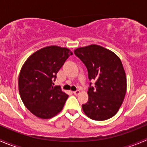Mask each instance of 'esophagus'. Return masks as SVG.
<instances>
[{
    "label": "esophagus",
    "mask_w": 147,
    "mask_h": 147,
    "mask_svg": "<svg viewBox=\"0 0 147 147\" xmlns=\"http://www.w3.org/2000/svg\"><path fill=\"white\" fill-rule=\"evenodd\" d=\"M80 92V91L79 90H75V91L73 92L74 94H75V95H78V94H79Z\"/></svg>",
    "instance_id": "34e87169"
}]
</instances>
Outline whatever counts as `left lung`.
Wrapping results in <instances>:
<instances>
[{"instance_id":"1","label":"left lung","mask_w":147,"mask_h":147,"mask_svg":"<svg viewBox=\"0 0 147 147\" xmlns=\"http://www.w3.org/2000/svg\"><path fill=\"white\" fill-rule=\"evenodd\" d=\"M84 63L90 81L89 100L82 105L83 112L90 119L106 120L117 114L127 90V78L122 63L113 52L97 45L80 47L74 51Z\"/></svg>"}]
</instances>
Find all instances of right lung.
Returning a JSON list of instances; mask_svg holds the SVG:
<instances>
[{
	"label": "right lung",
	"instance_id": "1",
	"mask_svg": "<svg viewBox=\"0 0 147 147\" xmlns=\"http://www.w3.org/2000/svg\"><path fill=\"white\" fill-rule=\"evenodd\" d=\"M72 55L67 48L49 46L34 53L22 67L18 78L20 97L38 117L49 119L63 109L68 95L53 82Z\"/></svg>",
	"mask_w": 147,
	"mask_h": 147
}]
</instances>
